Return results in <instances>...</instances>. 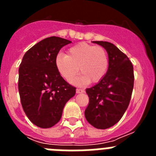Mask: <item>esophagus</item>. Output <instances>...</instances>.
I'll use <instances>...</instances> for the list:
<instances>
[{
  "instance_id": "obj_1",
  "label": "esophagus",
  "mask_w": 156,
  "mask_h": 156,
  "mask_svg": "<svg viewBox=\"0 0 156 156\" xmlns=\"http://www.w3.org/2000/svg\"><path fill=\"white\" fill-rule=\"evenodd\" d=\"M84 90H83V89H76V94H81V93H83Z\"/></svg>"
}]
</instances>
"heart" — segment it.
<instances>
[{
	"label": "heart",
	"instance_id": "obj_1",
	"mask_svg": "<svg viewBox=\"0 0 156 156\" xmlns=\"http://www.w3.org/2000/svg\"><path fill=\"white\" fill-rule=\"evenodd\" d=\"M55 66L60 75L67 81L76 76L79 67L82 73L72 80L73 84L83 86L90 81L98 83L106 75L108 67L107 52L101 47L80 43L70 48L67 55L56 56Z\"/></svg>",
	"mask_w": 156,
	"mask_h": 156
}]
</instances>
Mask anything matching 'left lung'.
<instances>
[{
    "mask_svg": "<svg viewBox=\"0 0 156 156\" xmlns=\"http://www.w3.org/2000/svg\"><path fill=\"white\" fill-rule=\"evenodd\" d=\"M108 53L106 75L97 84L86 89L89 104L85 110L87 122L97 129H107L119 121L129 105L133 88V67L116 46L107 41H92Z\"/></svg>",
    "mask_w": 156,
    "mask_h": 156,
    "instance_id": "8db88e82",
    "label": "left lung"
}]
</instances>
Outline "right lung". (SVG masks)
<instances>
[{"label": "right lung", "instance_id": "right-lung-1", "mask_svg": "<svg viewBox=\"0 0 156 156\" xmlns=\"http://www.w3.org/2000/svg\"><path fill=\"white\" fill-rule=\"evenodd\" d=\"M72 41L42 40L24 55L19 69V92L25 113L34 125L50 128L60 120L65 105L76 94L57 70L55 58Z\"/></svg>", "mask_w": 156, "mask_h": 156}]
</instances>
